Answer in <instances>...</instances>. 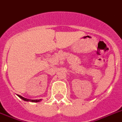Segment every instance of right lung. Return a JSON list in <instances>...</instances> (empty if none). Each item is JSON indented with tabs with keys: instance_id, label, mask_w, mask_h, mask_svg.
Listing matches in <instances>:
<instances>
[{
	"instance_id": "obj_1",
	"label": "right lung",
	"mask_w": 122,
	"mask_h": 122,
	"mask_svg": "<svg viewBox=\"0 0 122 122\" xmlns=\"http://www.w3.org/2000/svg\"><path fill=\"white\" fill-rule=\"evenodd\" d=\"M18 96L20 97V98H21V99L24 100V101H26V102H41L42 100L40 99V100H30V99H27V98H24V97H23L20 96V95H17Z\"/></svg>"
}]
</instances>
